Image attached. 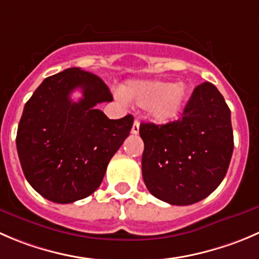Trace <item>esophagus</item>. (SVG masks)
<instances>
[{
    "mask_svg": "<svg viewBox=\"0 0 259 259\" xmlns=\"http://www.w3.org/2000/svg\"><path fill=\"white\" fill-rule=\"evenodd\" d=\"M139 125H140L139 120L135 119L134 124H133V127H132V133H133V134H138V133H139Z\"/></svg>",
    "mask_w": 259,
    "mask_h": 259,
    "instance_id": "obj_1",
    "label": "esophagus"
}]
</instances>
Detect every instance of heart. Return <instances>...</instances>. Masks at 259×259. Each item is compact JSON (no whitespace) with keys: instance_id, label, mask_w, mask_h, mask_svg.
<instances>
[{"instance_id":"heart-1","label":"heart","mask_w":259,"mask_h":259,"mask_svg":"<svg viewBox=\"0 0 259 259\" xmlns=\"http://www.w3.org/2000/svg\"><path fill=\"white\" fill-rule=\"evenodd\" d=\"M186 95L185 84L163 81H133L122 89V96L135 106L147 109L158 124H168L178 119Z\"/></svg>"}]
</instances>
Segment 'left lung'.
I'll return each mask as SVG.
<instances>
[{
  "label": "left lung",
  "mask_w": 259,
  "mask_h": 259,
  "mask_svg": "<svg viewBox=\"0 0 259 259\" xmlns=\"http://www.w3.org/2000/svg\"><path fill=\"white\" fill-rule=\"evenodd\" d=\"M139 134L143 180L162 201L178 206L201 201L227 175L234 148L230 110L210 82L193 90L181 119L143 122Z\"/></svg>",
  "instance_id": "8db88e82"
}]
</instances>
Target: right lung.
I'll return each instance as SVG.
<instances>
[{"label":"right lung","mask_w":259,"mask_h":259,"mask_svg":"<svg viewBox=\"0 0 259 259\" xmlns=\"http://www.w3.org/2000/svg\"><path fill=\"white\" fill-rule=\"evenodd\" d=\"M79 88L84 97L71 101ZM112 101L100 77L81 68L50 76L25 104L16 135L22 172L31 187L57 204L90 196L129 137L132 115L110 120L97 105Z\"/></svg>","instance_id":"right-lung-1"}]
</instances>
